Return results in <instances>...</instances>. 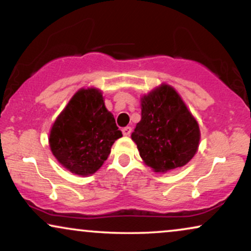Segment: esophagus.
I'll return each instance as SVG.
<instances>
[{
    "label": "esophagus",
    "instance_id": "1",
    "mask_svg": "<svg viewBox=\"0 0 251 251\" xmlns=\"http://www.w3.org/2000/svg\"><path fill=\"white\" fill-rule=\"evenodd\" d=\"M122 133L125 136H129L130 133H131V126H125V128L122 129Z\"/></svg>",
    "mask_w": 251,
    "mask_h": 251
}]
</instances>
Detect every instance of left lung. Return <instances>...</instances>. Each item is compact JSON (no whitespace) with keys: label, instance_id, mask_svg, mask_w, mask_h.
<instances>
[{"label":"left lung","instance_id":"left-lung-1","mask_svg":"<svg viewBox=\"0 0 251 251\" xmlns=\"http://www.w3.org/2000/svg\"><path fill=\"white\" fill-rule=\"evenodd\" d=\"M142 120L131 133L139 155L155 173L183 167L195 155L200 129L173 87L161 84L145 95Z\"/></svg>","mask_w":251,"mask_h":251}]
</instances>
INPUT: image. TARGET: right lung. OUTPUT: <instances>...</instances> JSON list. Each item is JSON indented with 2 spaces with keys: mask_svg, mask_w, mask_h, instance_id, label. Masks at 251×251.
<instances>
[{
  "mask_svg": "<svg viewBox=\"0 0 251 251\" xmlns=\"http://www.w3.org/2000/svg\"><path fill=\"white\" fill-rule=\"evenodd\" d=\"M122 132L96 88L80 89L60 113L50 131L51 152L71 173L88 176L107 160Z\"/></svg>",
  "mask_w": 251,
  "mask_h": 251,
  "instance_id": "right-lung-1",
  "label": "right lung"
}]
</instances>
